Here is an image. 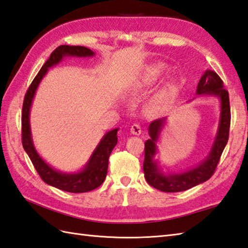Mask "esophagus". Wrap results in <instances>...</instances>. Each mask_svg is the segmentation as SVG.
<instances>
[{"mask_svg":"<svg viewBox=\"0 0 248 248\" xmlns=\"http://www.w3.org/2000/svg\"><path fill=\"white\" fill-rule=\"evenodd\" d=\"M131 133L133 135H140L141 133V128L139 124H134L131 125Z\"/></svg>","mask_w":248,"mask_h":248,"instance_id":"1","label":"esophagus"}]
</instances>
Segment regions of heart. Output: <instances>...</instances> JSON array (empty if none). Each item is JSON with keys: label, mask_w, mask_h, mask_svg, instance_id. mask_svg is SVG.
Here are the masks:
<instances>
[{"label": "heart", "mask_w": 248, "mask_h": 248, "mask_svg": "<svg viewBox=\"0 0 248 248\" xmlns=\"http://www.w3.org/2000/svg\"><path fill=\"white\" fill-rule=\"evenodd\" d=\"M165 67L164 65H155L152 66L150 69L147 71L145 77L141 80L140 87H150L160 80L163 73H164ZM176 91L173 87H168L164 89L160 94L155 98L154 101L151 103V109L154 110L155 113H161L163 110L166 109L170 104L171 103L172 99L175 98Z\"/></svg>", "instance_id": "1"}]
</instances>
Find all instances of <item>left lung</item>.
I'll use <instances>...</instances> for the list:
<instances>
[{
    "mask_svg": "<svg viewBox=\"0 0 248 248\" xmlns=\"http://www.w3.org/2000/svg\"><path fill=\"white\" fill-rule=\"evenodd\" d=\"M196 93L198 96H214L219 99L220 103L219 123L217 135H215L209 155L198 165L181 172L166 173L163 171L160 162L155 157L157 152L156 143L160 139L162 130L166 124L167 118L154 120L149 124L148 133L150 139L145 141L144 173L146 181L151 186L162 192L176 193L186 191L188 188L209 180L214 173L219 157L227 145L230 128V105L229 94L224 88L222 78L215 71L205 70L198 82Z\"/></svg>",
    "mask_w": 248,
    "mask_h": 248,
    "instance_id": "1",
    "label": "left lung"
}]
</instances>
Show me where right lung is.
<instances>
[{"mask_svg": "<svg viewBox=\"0 0 248 248\" xmlns=\"http://www.w3.org/2000/svg\"><path fill=\"white\" fill-rule=\"evenodd\" d=\"M94 53L91 49L81 46H60L59 48H56L31 82L25 93L22 107L21 124H22V145L25 152L30 156L38 175L46 184L69 193L89 192L103 183L108 173L109 155L114 147L117 145L118 129L110 130L104 134L96 149L93 150V155L89 157L86 165L81 170L77 172H62L50 166L37 152L33 138H31L30 112L37 88L48 72L49 68L57 65L67 56L92 57Z\"/></svg>", "mask_w": 248, "mask_h": 248, "instance_id": "add662e5", "label": "right lung"}]
</instances>
